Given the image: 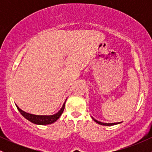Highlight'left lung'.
Returning <instances> with one entry per match:
<instances>
[{"label":"left lung","mask_w":152,"mask_h":152,"mask_svg":"<svg viewBox=\"0 0 152 152\" xmlns=\"http://www.w3.org/2000/svg\"><path fill=\"white\" fill-rule=\"evenodd\" d=\"M92 118L95 121L96 123H98L99 124H101V125H104V126H113V125H116V124H120L121 122H118V123H103V122H101V121H97V120H96L95 118H94L92 117Z\"/></svg>","instance_id":"obj_1"}]
</instances>
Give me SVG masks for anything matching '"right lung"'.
Wrapping results in <instances>:
<instances>
[{
    "label": "right lung",
    "instance_id": "1",
    "mask_svg": "<svg viewBox=\"0 0 152 152\" xmlns=\"http://www.w3.org/2000/svg\"><path fill=\"white\" fill-rule=\"evenodd\" d=\"M65 102H64V105H63L62 108L59 110V111L56 113V114L53 115H48V116H43V115H34L29 114V113L26 112L21 110L18 106L16 105V107L19 112L21 114V115L23 116L24 118H26V119L28 120L29 121L32 122V123L35 124H38V125H46V124H53L55 121H56L58 119L59 117L61 116V115L62 114L63 111H64V108H65Z\"/></svg>",
    "mask_w": 152,
    "mask_h": 152
}]
</instances>
